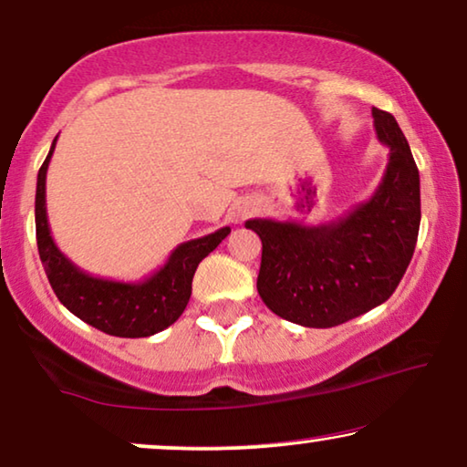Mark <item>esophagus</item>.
Returning a JSON list of instances; mask_svg holds the SVG:
<instances>
[{
  "label": "esophagus",
  "instance_id": "1",
  "mask_svg": "<svg viewBox=\"0 0 467 467\" xmlns=\"http://www.w3.org/2000/svg\"><path fill=\"white\" fill-rule=\"evenodd\" d=\"M259 210V202H254V200H242V202H238V206L234 208V216H235V221H244L246 216H251V214H254Z\"/></svg>",
  "mask_w": 467,
  "mask_h": 467
}]
</instances>
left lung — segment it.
Listing matches in <instances>:
<instances>
[{
	"label": "left lung",
	"mask_w": 467,
	"mask_h": 467,
	"mask_svg": "<svg viewBox=\"0 0 467 467\" xmlns=\"http://www.w3.org/2000/svg\"><path fill=\"white\" fill-rule=\"evenodd\" d=\"M387 170L369 200L336 221L251 219L261 238L257 291L274 315L304 327H336L387 302L410 264L420 225V181L393 114L372 108Z\"/></svg>",
	"instance_id": "1"
}]
</instances>
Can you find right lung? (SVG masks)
Listing matches in <instances>:
<instances>
[{
  "label": "right lung",
  "instance_id": "obj_1",
  "mask_svg": "<svg viewBox=\"0 0 467 467\" xmlns=\"http://www.w3.org/2000/svg\"><path fill=\"white\" fill-rule=\"evenodd\" d=\"M57 138L37 171L36 187V238L44 272L55 296L66 308L108 336L149 337L178 321L191 297L193 274L232 229L221 227L214 234L178 244L168 261L138 283L91 276L55 244L47 214V171L55 152Z\"/></svg>",
  "mask_w": 467,
  "mask_h": 467
}]
</instances>
